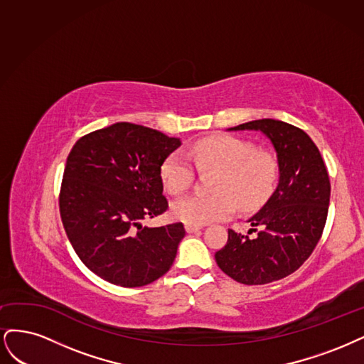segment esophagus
<instances>
[{
	"label": "esophagus",
	"instance_id": "34e87169",
	"mask_svg": "<svg viewBox=\"0 0 364 364\" xmlns=\"http://www.w3.org/2000/svg\"><path fill=\"white\" fill-rule=\"evenodd\" d=\"M203 228V225H193V224H186V231L187 232H196Z\"/></svg>",
	"mask_w": 364,
	"mask_h": 364
}]
</instances>
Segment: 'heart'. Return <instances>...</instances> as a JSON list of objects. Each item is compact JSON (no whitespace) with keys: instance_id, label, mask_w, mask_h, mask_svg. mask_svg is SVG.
<instances>
[{"instance_id":"obj_1","label":"heart","mask_w":364,"mask_h":364,"mask_svg":"<svg viewBox=\"0 0 364 364\" xmlns=\"http://www.w3.org/2000/svg\"><path fill=\"white\" fill-rule=\"evenodd\" d=\"M189 156L199 169H218L213 193H192L175 199L172 215L186 224L204 225L242 210L260 207L272 195L279 166L272 152L234 136H212L198 140ZM163 186L172 195L183 193L195 180V168L183 151H173L160 166Z\"/></svg>"}]
</instances>
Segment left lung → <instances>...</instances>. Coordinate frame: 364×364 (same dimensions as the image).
I'll use <instances>...</instances> for the list:
<instances>
[{"instance_id": "8db88e82", "label": "left lung", "mask_w": 364, "mask_h": 364, "mask_svg": "<svg viewBox=\"0 0 364 364\" xmlns=\"http://www.w3.org/2000/svg\"><path fill=\"white\" fill-rule=\"evenodd\" d=\"M230 130L262 132L278 159L279 180L267 203L248 222L254 238L228 230L218 266L234 281L267 284L293 274L311 255L326 222L331 184L318 146L301 128L277 119H257Z\"/></svg>"}]
</instances>
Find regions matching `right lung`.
Here are the masks:
<instances>
[{
  "instance_id": "obj_1",
  "label": "right lung",
  "mask_w": 364,
  "mask_h": 364,
  "mask_svg": "<svg viewBox=\"0 0 364 364\" xmlns=\"http://www.w3.org/2000/svg\"><path fill=\"white\" fill-rule=\"evenodd\" d=\"M181 145L152 128L118 122L77 140L66 160L58 207L68 239L93 274L121 287L165 275L186 230L144 227L168 210L160 166Z\"/></svg>"
}]
</instances>
